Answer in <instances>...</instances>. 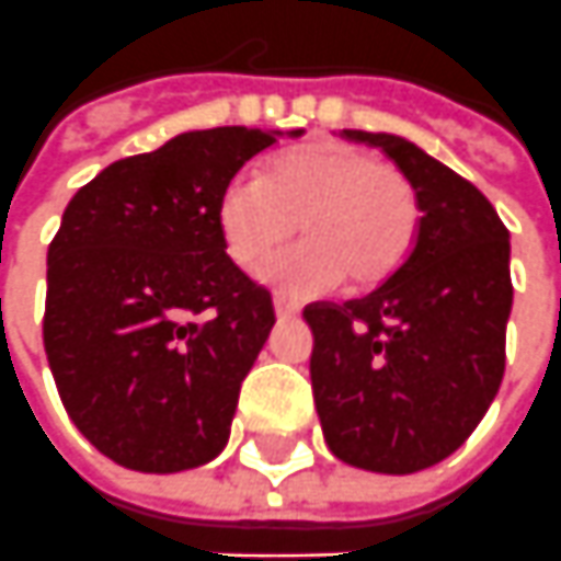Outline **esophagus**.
Instances as JSON below:
<instances>
[{"label":"esophagus","mask_w":561,"mask_h":561,"mask_svg":"<svg viewBox=\"0 0 561 561\" xmlns=\"http://www.w3.org/2000/svg\"><path fill=\"white\" fill-rule=\"evenodd\" d=\"M274 314L284 320V318H296L299 314V305L289 302L284 296H274Z\"/></svg>","instance_id":"34e87169"}]
</instances>
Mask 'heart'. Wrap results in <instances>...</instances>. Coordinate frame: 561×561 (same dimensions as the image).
Wrapping results in <instances>:
<instances>
[{
  "label": "heart",
  "mask_w": 561,
  "mask_h": 561,
  "mask_svg": "<svg viewBox=\"0 0 561 561\" xmlns=\"http://www.w3.org/2000/svg\"><path fill=\"white\" fill-rule=\"evenodd\" d=\"M419 198L400 170L335 140H311L274 156L259 176H234L216 201L229 256L250 265L302 229L305 241L256 268L259 280L311 299L342 280L373 287L409 256L419 234Z\"/></svg>",
  "instance_id": "b5f03b06"
}]
</instances>
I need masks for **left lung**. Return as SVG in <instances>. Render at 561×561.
Instances as JSON below:
<instances>
[{
    "instance_id": "1",
    "label": "left lung",
    "mask_w": 561,
    "mask_h": 561,
    "mask_svg": "<svg viewBox=\"0 0 561 561\" xmlns=\"http://www.w3.org/2000/svg\"><path fill=\"white\" fill-rule=\"evenodd\" d=\"M400 168L419 198L403 265L363 299L305 308L311 388L330 451L373 473H419L477 431L504 378L510 231L489 198L397 134L345 130Z\"/></svg>"
}]
</instances>
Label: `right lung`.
<instances>
[{"instance_id": "right-lung-1", "label": "right lung", "mask_w": 561, "mask_h": 561, "mask_svg": "<svg viewBox=\"0 0 561 561\" xmlns=\"http://www.w3.org/2000/svg\"><path fill=\"white\" fill-rule=\"evenodd\" d=\"M302 134L185 130L69 201L42 335L69 419L115 465L180 473L226 449L274 305L226 253L216 201L250 158Z\"/></svg>"}]
</instances>
